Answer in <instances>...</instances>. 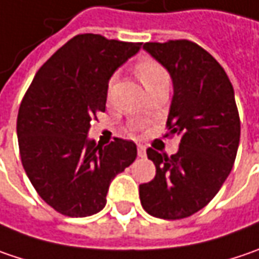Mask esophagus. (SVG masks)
<instances>
[{
    "label": "esophagus",
    "instance_id": "obj_1",
    "mask_svg": "<svg viewBox=\"0 0 259 259\" xmlns=\"http://www.w3.org/2000/svg\"><path fill=\"white\" fill-rule=\"evenodd\" d=\"M138 155L142 157V158L146 155V149H145L144 145H138Z\"/></svg>",
    "mask_w": 259,
    "mask_h": 259
}]
</instances>
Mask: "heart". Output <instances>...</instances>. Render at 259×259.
Returning a JSON list of instances; mask_svg holds the SVG:
<instances>
[{"label":"heart","instance_id":"obj_1","mask_svg":"<svg viewBox=\"0 0 259 259\" xmlns=\"http://www.w3.org/2000/svg\"><path fill=\"white\" fill-rule=\"evenodd\" d=\"M135 73L139 77V80L142 82L145 88H151L154 84H157L158 82L162 80H168L167 79V73L164 67L161 66L160 63H157L152 58H142L136 63L135 66Z\"/></svg>","mask_w":259,"mask_h":259}]
</instances>
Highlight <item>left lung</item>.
<instances>
[{"label": "left lung", "mask_w": 259, "mask_h": 259, "mask_svg": "<svg viewBox=\"0 0 259 259\" xmlns=\"http://www.w3.org/2000/svg\"><path fill=\"white\" fill-rule=\"evenodd\" d=\"M144 50L171 76L167 136L177 135L180 145L171 157L146 149L157 173L139 186V198L152 217L180 220L202 209L233 168L240 139L235 91L219 61L192 40L146 42Z\"/></svg>", "instance_id": "8db88e82"}]
</instances>
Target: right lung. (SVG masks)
<instances>
[{
	"label": "right lung",
	"mask_w": 259,
	"mask_h": 259,
	"mask_svg": "<svg viewBox=\"0 0 259 259\" xmlns=\"http://www.w3.org/2000/svg\"><path fill=\"white\" fill-rule=\"evenodd\" d=\"M95 33L76 35L36 71L17 115L24 171L38 195L67 217H88L107 204L111 180L136 160L132 141L107 146L88 139L105 111L108 80L141 50Z\"/></svg>",
	"instance_id": "add662e5"
}]
</instances>
